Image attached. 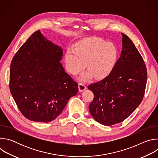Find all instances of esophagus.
Instances as JSON below:
<instances>
[{
  "mask_svg": "<svg viewBox=\"0 0 158 158\" xmlns=\"http://www.w3.org/2000/svg\"><path fill=\"white\" fill-rule=\"evenodd\" d=\"M78 88H79V92H82V91H84V90L86 89V86H85V85H84L83 84L80 83V84H79V85H78Z\"/></svg>",
  "mask_w": 158,
  "mask_h": 158,
  "instance_id": "34e87169",
  "label": "esophagus"
}]
</instances>
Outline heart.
<instances>
[{
  "instance_id": "heart-1",
  "label": "heart",
  "mask_w": 158,
  "mask_h": 158,
  "mask_svg": "<svg viewBox=\"0 0 158 158\" xmlns=\"http://www.w3.org/2000/svg\"><path fill=\"white\" fill-rule=\"evenodd\" d=\"M118 51L115 45L97 38H85L76 44L74 51L68 49L65 54L67 71L77 75L83 71L86 64L88 72L79 77L80 81H87L94 77L102 79L114 69Z\"/></svg>"
}]
</instances>
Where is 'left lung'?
<instances>
[{"label":"left lung","instance_id":"obj_1","mask_svg":"<svg viewBox=\"0 0 158 158\" xmlns=\"http://www.w3.org/2000/svg\"><path fill=\"white\" fill-rule=\"evenodd\" d=\"M121 34L122 51L114 69L106 78L88 86L94 95L90 113L107 126L123 122L139 106L147 82L143 57L131 39Z\"/></svg>","mask_w":158,"mask_h":158}]
</instances>
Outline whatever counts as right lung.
<instances>
[{
	"instance_id": "1",
	"label": "right lung",
	"mask_w": 158,
	"mask_h": 158,
	"mask_svg": "<svg viewBox=\"0 0 158 158\" xmlns=\"http://www.w3.org/2000/svg\"><path fill=\"white\" fill-rule=\"evenodd\" d=\"M61 47L37 31L15 54L10 64V91L22 114L40 123L54 120L78 84L65 72L60 61Z\"/></svg>"
}]
</instances>
